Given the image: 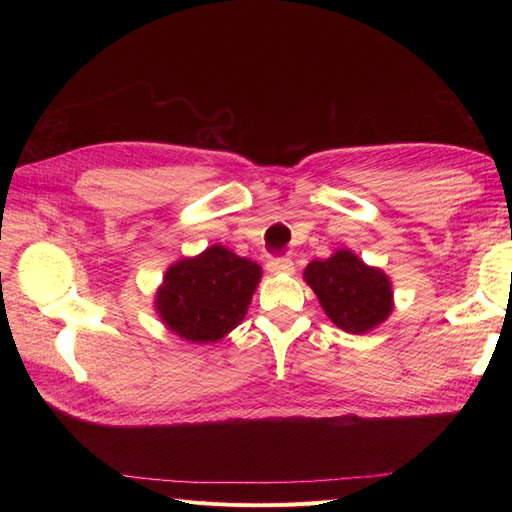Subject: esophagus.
I'll use <instances>...</instances> for the list:
<instances>
[{"label":"esophagus","instance_id":"obj_1","mask_svg":"<svg viewBox=\"0 0 512 512\" xmlns=\"http://www.w3.org/2000/svg\"><path fill=\"white\" fill-rule=\"evenodd\" d=\"M267 271L273 275L280 273H294V262L290 258H271L267 262Z\"/></svg>","mask_w":512,"mask_h":512}]
</instances>
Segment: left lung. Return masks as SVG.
I'll list each match as a JSON object with an SVG mask.
<instances>
[{"mask_svg":"<svg viewBox=\"0 0 512 512\" xmlns=\"http://www.w3.org/2000/svg\"><path fill=\"white\" fill-rule=\"evenodd\" d=\"M305 282L335 327L361 335L376 329L393 312V286L384 271L369 267L350 250L305 267Z\"/></svg>","mask_w":512,"mask_h":512,"instance_id":"8db88e82","label":"left lung"}]
</instances>
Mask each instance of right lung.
I'll use <instances>...</instances> for the list:
<instances>
[{
  "label": "right lung",
  "mask_w": 512,
  "mask_h": 512,
  "mask_svg": "<svg viewBox=\"0 0 512 512\" xmlns=\"http://www.w3.org/2000/svg\"><path fill=\"white\" fill-rule=\"evenodd\" d=\"M262 269L222 245L181 258L156 292V312L181 339L213 344L245 318Z\"/></svg>",
  "instance_id": "right-lung-1"
}]
</instances>
